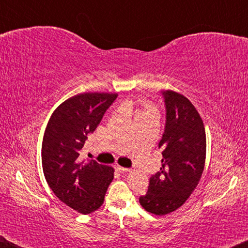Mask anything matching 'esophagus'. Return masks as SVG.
<instances>
[{"instance_id": "34e87169", "label": "esophagus", "mask_w": 248, "mask_h": 248, "mask_svg": "<svg viewBox=\"0 0 248 248\" xmlns=\"http://www.w3.org/2000/svg\"><path fill=\"white\" fill-rule=\"evenodd\" d=\"M116 169L121 172H127L130 171V168H125V167H121V166H116Z\"/></svg>"}]
</instances>
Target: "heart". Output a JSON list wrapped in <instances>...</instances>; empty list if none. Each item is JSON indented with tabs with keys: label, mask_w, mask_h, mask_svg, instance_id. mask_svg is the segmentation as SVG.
Listing matches in <instances>:
<instances>
[{
	"label": "heart",
	"mask_w": 248,
	"mask_h": 248,
	"mask_svg": "<svg viewBox=\"0 0 248 248\" xmlns=\"http://www.w3.org/2000/svg\"><path fill=\"white\" fill-rule=\"evenodd\" d=\"M148 111H155V108L154 107H151V106H147L144 108L143 110H141L140 111V114H142V113H148Z\"/></svg>",
	"instance_id": "heart-1"
}]
</instances>
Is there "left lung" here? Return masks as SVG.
<instances>
[{"label":"left lung","instance_id":"1","mask_svg":"<svg viewBox=\"0 0 248 248\" xmlns=\"http://www.w3.org/2000/svg\"><path fill=\"white\" fill-rule=\"evenodd\" d=\"M166 108L165 130L158 148L161 168L149 181L140 204L148 212L167 215L184 204L201 178L206 141L202 118L187 98L175 91H161Z\"/></svg>","mask_w":248,"mask_h":248}]
</instances>
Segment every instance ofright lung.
<instances>
[{"label": "right lung", "mask_w": 248, "mask_h": 248, "mask_svg": "<svg viewBox=\"0 0 248 248\" xmlns=\"http://www.w3.org/2000/svg\"><path fill=\"white\" fill-rule=\"evenodd\" d=\"M117 96L88 93L70 98L56 108L44 134L42 162L46 181L61 201L82 215L103 204L114 169L96 160L84 164L80 151Z\"/></svg>", "instance_id": "add662e5"}]
</instances>
